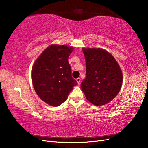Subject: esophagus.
Returning a JSON list of instances; mask_svg holds the SVG:
<instances>
[{
	"label": "esophagus",
	"instance_id": "34e87169",
	"mask_svg": "<svg viewBox=\"0 0 148 148\" xmlns=\"http://www.w3.org/2000/svg\"><path fill=\"white\" fill-rule=\"evenodd\" d=\"M76 81L77 82V84L79 85L80 84V82H81V79H80V78H77L76 79Z\"/></svg>",
	"mask_w": 148,
	"mask_h": 148
}]
</instances>
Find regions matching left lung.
<instances>
[{
  "label": "left lung",
  "mask_w": 148,
  "mask_h": 148,
  "mask_svg": "<svg viewBox=\"0 0 148 148\" xmlns=\"http://www.w3.org/2000/svg\"><path fill=\"white\" fill-rule=\"evenodd\" d=\"M86 77L81 89L87 100L95 106L112 101L121 87L123 74L114 57L101 48H83Z\"/></svg>",
  "instance_id": "1"
}]
</instances>
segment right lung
I'll return each instance as SVG.
<instances>
[{
	"label": "right lung",
	"mask_w": 148,
	"mask_h": 148,
	"mask_svg": "<svg viewBox=\"0 0 148 148\" xmlns=\"http://www.w3.org/2000/svg\"><path fill=\"white\" fill-rule=\"evenodd\" d=\"M73 47L52 44L35 61L31 77L34 89L42 101L52 106L63 103L77 82L72 77L69 57Z\"/></svg>",
	"instance_id": "obj_1"
}]
</instances>
